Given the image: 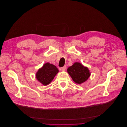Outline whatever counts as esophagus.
Returning <instances> with one entry per match:
<instances>
[{"instance_id": "34e87169", "label": "esophagus", "mask_w": 127, "mask_h": 127, "mask_svg": "<svg viewBox=\"0 0 127 127\" xmlns=\"http://www.w3.org/2000/svg\"><path fill=\"white\" fill-rule=\"evenodd\" d=\"M66 65H64V66L63 67H61V69L62 71H64V70H65L66 69Z\"/></svg>"}]
</instances>
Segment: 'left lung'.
I'll return each instance as SVG.
<instances>
[{
	"instance_id": "left-lung-1",
	"label": "left lung",
	"mask_w": 127,
	"mask_h": 127,
	"mask_svg": "<svg viewBox=\"0 0 127 127\" xmlns=\"http://www.w3.org/2000/svg\"><path fill=\"white\" fill-rule=\"evenodd\" d=\"M67 70L73 81L78 84L86 82L90 76L88 68L79 63H75Z\"/></svg>"
}]
</instances>
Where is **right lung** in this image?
I'll use <instances>...</instances> for the list:
<instances>
[{"label":"right lung","mask_w":127,"mask_h":127,"mask_svg":"<svg viewBox=\"0 0 127 127\" xmlns=\"http://www.w3.org/2000/svg\"><path fill=\"white\" fill-rule=\"evenodd\" d=\"M58 72L59 69L55 65L47 63L39 69L36 74V78L42 85L46 86L53 81Z\"/></svg>","instance_id":"obj_1"}]
</instances>
